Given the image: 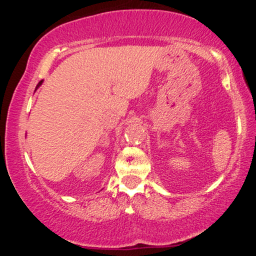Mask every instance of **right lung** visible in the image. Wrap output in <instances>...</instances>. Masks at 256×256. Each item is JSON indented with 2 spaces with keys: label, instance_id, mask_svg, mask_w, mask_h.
Here are the masks:
<instances>
[{
  "label": "right lung",
  "instance_id": "obj_1",
  "mask_svg": "<svg viewBox=\"0 0 256 256\" xmlns=\"http://www.w3.org/2000/svg\"><path fill=\"white\" fill-rule=\"evenodd\" d=\"M42 82H43V80H40V82H38V85H37V86H36V90H37V88H38V87H40V85H42Z\"/></svg>",
  "mask_w": 256,
  "mask_h": 256
}]
</instances>
